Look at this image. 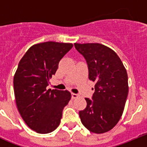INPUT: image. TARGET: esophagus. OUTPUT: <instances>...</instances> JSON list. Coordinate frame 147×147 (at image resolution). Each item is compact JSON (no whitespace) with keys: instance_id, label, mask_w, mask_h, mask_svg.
<instances>
[{"instance_id":"obj_1","label":"esophagus","mask_w":147,"mask_h":147,"mask_svg":"<svg viewBox=\"0 0 147 147\" xmlns=\"http://www.w3.org/2000/svg\"><path fill=\"white\" fill-rule=\"evenodd\" d=\"M78 97H79V95L78 94H76V93H72V94H71V98H72L73 99L78 98Z\"/></svg>"}]
</instances>
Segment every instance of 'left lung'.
Returning <instances> with one entry per match:
<instances>
[{"label":"left lung","mask_w":147,"mask_h":147,"mask_svg":"<svg viewBox=\"0 0 147 147\" xmlns=\"http://www.w3.org/2000/svg\"><path fill=\"white\" fill-rule=\"evenodd\" d=\"M84 56L89 80L96 82L92 99L80 110L82 124L90 132L100 134L115 127L123 114L129 91L125 67L113 49L100 43H74Z\"/></svg>","instance_id":"left-lung-1"}]
</instances>
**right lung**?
Returning <instances> with one entry per match:
<instances>
[{"label": "right lung", "instance_id": "obj_1", "mask_svg": "<svg viewBox=\"0 0 147 147\" xmlns=\"http://www.w3.org/2000/svg\"><path fill=\"white\" fill-rule=\"evenodd\" d=\"M72 47V43L53 41L34 44L18 64L14 76L17 107L27 126L37 133L46 134L57 128L71 99L69 91L46 87L59 61Z\"/></svg>", "mask_w": 147, "mask_h": 147}]
</instances>
